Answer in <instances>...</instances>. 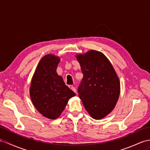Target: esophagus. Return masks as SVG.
<instances>
[{"instance_id":"esophagus-1","label":"esophagus","mask_w":150,"mask_h":150,"mask_svg":"<svg viewBox=\"0 0 150 150\" xmlns=\"http://www.w3.org/2000/svg\"><path fill=\"white\" fill-rule=\"evenodd\" d=\"M71 89L73 91H74V93H76V88L75 87H74V86H71Z\"/></svg>"}]
</instances>
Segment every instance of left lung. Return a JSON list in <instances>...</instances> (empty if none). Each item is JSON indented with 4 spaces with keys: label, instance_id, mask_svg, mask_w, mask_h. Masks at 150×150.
<instances>
[{
    "label": "left lung",
    "instance_id": "obj_1",
    "mask_svg": "<svg viewBox=\"0 0 150 150\" xmlns=\"http://www.w3.org/2000/svg\"><path fill=\"white\" fill-rule=\"evenodd\" d=\"M83 75L78 88L79 96L94 119L109 114L120 95V82L110 61L94 50L76 56Z\"/></svg>",
    "mask_w": 150,
    "mask_h": 150
}]
</instances>
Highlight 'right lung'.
<instances>
[{
  "label": "right lung",
  "instance_id": "add662e5",
  "mask_svg": "<svg viewBox=\"0 0 150 150\" xmlns=\"http://www.w3.org/2000/svg\"><path fill=\"white\" fill-rule=\"evenodd\" d=\"M60 61L51 54L42 57L34 74L30 94L33 105L43 116L56 119L61 115L69 99L75 96L56 73Z\"/></svg>",
  "mask_w": 150,
  "mask_h": 150
}]
</instances>
